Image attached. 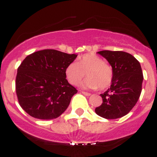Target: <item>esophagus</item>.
Here are the masks:
<instances>
[{
    "mask_svg": "<svg viewBox=\"0 0 157 157\" xmlns=\"http://www.w3.org/2000/svg\"><path fill=\"white\" fill-rule=\"evenodd\" d=\"M81 93H82V94H83L84 95H85V96H89V95H91V94H90V93L86 92V91H81Z\"/></svg>",
    "mask_w": 157,
    "mask_h": 157,
    "instance_id": "esophagus-1",
    "label": "esophagus"
}]
</instances>
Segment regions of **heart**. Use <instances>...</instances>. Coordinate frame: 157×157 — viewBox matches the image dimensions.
I'll list each match as a JSON object with an SVG mask.
<instances>
[{"instance_id":"1","label":"heart","mask_w":157,"mask_h":157,"mask_svg":"<svg viewBox=\"0 0 157 157\" xmlns=\"http://www.w3.org/2000/svg\"><path fill=\"white\" fill-rule=\"evenodd\" d=\"M86 75L88 78L82 85L90 89H106L111 85L114 78L111 66L105 63L101 57L94 53L82 56L78 63L72 62L66 69V78L72 85H78Z\"/></svg>"}]
</instances>
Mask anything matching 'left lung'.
Segmentation results:
<instances>
[{"label":"left lung","instance_id":"obj_1","mask_svg":"<svg viewBox=\"0 0 157 157\" xmlns=\"http://www.w3.org/2000/svg\"><path fill=\"white\" fill-rule=\"evenodd\" d=\"M98 53L110 63L114 78L111 87L100 94L103 102L95 108V113L106 119L120 118L131 111L140 95L144 79L140 64L131 54L123 51Z\"/></svg>","mask_w":157,"mask_h":157}]
</instances>
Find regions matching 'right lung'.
<instances>
[{"instance_id": "1", "label": "right lung", "mask_w": 157, "mask_h": 157, "mask_svg": "<svg viewBox=\"0 0 157 157\" xmlns=\"http://www.w3.org/2000/svg\"><path fill=\"white\" fill-rule=\"evenodd\" d=\"M77 55L43 49L27 56L17 69L16 93L21 108L37 119L59 117L78 92L68 82L66 69Z\"/></svg>"}]
</instances>
